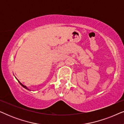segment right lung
Masks as SVG:
<instances>
[{
    "mask_svg": "<svg viewBox=\"0 0 124 124\" xmlns=\"http://www.w3.org/2000/svg\"><path fill=\"white\" fill-rule=\"evenodd\" d=\"M18 81V82H19V83H20V85H21L22 86H23V87H24V88H25V89H26L29 90V89H28V88H27V87H26V86H24V85H23V84H21V82H20L19 81Z\"/></svg>",
    "mask_w": 124,
    "mask_h": 124,
    "instance_id": "obj_1",
    "label": "right lung"
}]
</instances>
